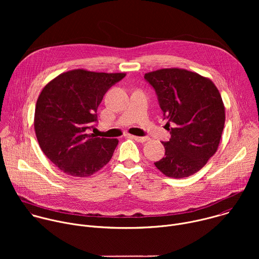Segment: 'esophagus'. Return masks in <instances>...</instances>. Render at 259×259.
<instances>
[{
  "label": "esophagus",
  "instance_id": "34e87169",
  "mask_svg": "<svg viewBox=\"0 0 259 259\" xmlns=\"http://www.w3.org/2000/svg\"><path fill=\"white\" fill-rule=\"evenodd\" d=\"M129 138H132V139H134V140H136L137 142H145V141H147V140H150V138L149 137H139V136H135V135H129L128 136Z\"/></svg>",
  "mask_w": 259,
  "mask_h": 259
}]
</instances>
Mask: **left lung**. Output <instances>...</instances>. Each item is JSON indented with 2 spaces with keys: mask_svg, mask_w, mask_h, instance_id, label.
Wrapping results in <instances>:
<instances>
[{
  "mask_svg": "<svg viewBox=\"0 0 259 259\" xmlns=\"http://www.w3.org/2000/svg\"><path fill=\"white\" fill-rule=\"evenodd\" d=\"M144 79L156 90L171 134L155 166L177 179L197 173L217 152L224 131L226 108L218 89L210 79L177 67L147 72Z\"/></svg>",
  "mask_w": 259,
  "mask_h": 259,
  "instance_id": "left-lung-1",
  "label": "left lung"
}]
</instances>
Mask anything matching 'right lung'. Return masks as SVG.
Listing matches in <instances>:
<instances>
[{"mask_svg":"<svg viewBox=\"0 0 259 259\" xmlns=\"http://www.w3.org/2000/svg\"><path fill=\"white\" fill-rule=\"evenodd\" d=\"M125 72L84 68L60 73L41 91L34 110V132L45 156L63 173L91 176L112 159L117 138H100L87 130L97 121V107L106 91Z\"/></svg>","mask_w":259,"mask_h":259,"instance_id":"obj_1","label":"right lung"}]
</instances>
